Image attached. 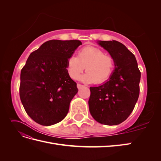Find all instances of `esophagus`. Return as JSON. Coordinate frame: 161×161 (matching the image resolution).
<instances>
[{
  "label": "esophagus",
  "mask_w": 161,
  "mask_h": 161,
  "mask_svg": "<svg viewBox=\"0 0 161 161\" xmlns=\"http://www.w3.org/2000/svg\"><path fill=\"white\" fill-rule=\"evenodd\" d=\"M83 86H85V85H81V84H79V83H78V84H77V87H78V89H81L82 87H83Z\"/></svg>",
  "instance_id": "esophagus-1"
}]
</instances>
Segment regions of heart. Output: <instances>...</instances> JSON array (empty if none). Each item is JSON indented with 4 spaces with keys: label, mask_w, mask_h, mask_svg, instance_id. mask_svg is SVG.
<instances>
[{
    "label": "heart",
    "mask_w": 161,
    "mask_h": 161,
    "mask_svg": "<svg viewBox=\"0 0 161 161\" xmlns=\"http://www.w3.org/2000/svg\"><path fill=\"white\" fill-rule=\"evenodd\" d=\"M86 67V74L81 79L86 82L102 84L108 81L115 68V58L105 53L101 48L85 46L78 52L77 57L70 56L66 62V69L72 79H77Z\"/></svg>",
    "instance_id": "heart-1"
}]
</instances>
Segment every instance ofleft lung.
<instances>
[{
  "instance_id": "1",
  "label": "left lung",
  "mask_w": 161,
  "mask_h": 161,
  "mask_svg": "<svg viewBox=\"0 0 161 161\" xmlns=\"http://www.w3.org/2000/svg\"><path fill=\"white\" fill-rule=\"evenodd\" d=\"M99 44L115 58V69L110 79L90 87L91 115L99 123L114 125L127 119L140 94L141 73L134 55L118 41H100Z\"/></svg>"
}]
</instances>
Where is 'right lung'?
I'll return each mask as SVG.
<instances>
[{"label":"right lung","mask_w":161,"mask_h":161,"mask_svg":"<svg viewBox=\"0 0 161 161\" xmlns=\"http://www.w3.org/2000/svg\"><path fill=\"white\" fill-rule=\"evenodd\" d=\"M79 40H52L31 53L21 72L19 95L26 113L37 124L51 125L64 119L76 83L66 69Z\"/></svg>","instance_id":"obj_1"}]
</instances>
